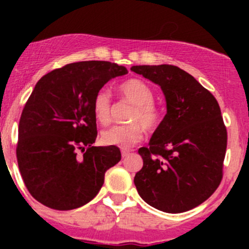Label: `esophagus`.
I'll use <instances>...</instances> for the list:
<instances>
[{
  "instance_id": "34e87169",
  "label": "esophagus",
  "mask_w": 249,
  "mask_h": 249,
  "mask_svg": "<svg viewBox=\"0 0 249 249\" xmlns=\"http://www.w3.org/2000/svg\"><path fill=\"white\" fill-rule=\"evenodd\" d=\"M129 154H131V150H127V149H123V150H122L123 158L127 157V155H129Z\"/></svg>"
}]
</instances>
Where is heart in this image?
Masks as SVG:
<instances>
[{
	"label": "heart",
	"mask_w": 249,
	"mask_h": 249,
	"mask_svg": "<svg viewBox=\"0 0 249 249\" xmlns=\"http://www.w3.org/2000/svg\"><path fill=\"white\" fill-rule=\"evenodd\" d=\"M119 92L124 99L134 105L130 114L129 125H114L102 132V141L108 145L119 148H129L143 139L144 129L154 130L160 123V113L154 101V92L148 84L142 80L132 78L119 85ZM110 94L101 89L92 100L94 115L101 124H107L110 119Z\"/></svg>",
	"instance_id": "heart-1"
}]
</instances>
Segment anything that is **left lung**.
Here are the masks:
<instances>
[{
  "label": "left lung",
  "instance_id": "1",
  "mask_svg": "<svg viewBox=\"0 0 249 249\" xmlns=\"http://www.w3.org/2000/svg\"><path fill=\"white\" fill-rule=\"evenodd\" d=\"M161 88L166 114L148 147L139 149L143 167L134 183L148 205L182 213L208 199L223 177L227 127L219 105L192 74L172 65L132 66Z\"/></svg>",
  "mask_w": 249,
  "mask_h": 249
}]
</instances>
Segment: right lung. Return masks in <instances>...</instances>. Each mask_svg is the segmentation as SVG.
Listing matches in <instances>:
<instances>
[{
	"instance_id": "obj_1",
	"label": "right lung",
	"mask_w": 249,
	"mask_h": 249,
	"mask_svg": "<svg viewBox=\"0 0 249 249\" xmlns=\"http://www.w3.org/2000/svg\"><path fill=\"white\" fill-rule=\"evenodd\" d=\"M126 73L108 61H80L37 82L20 117L17 147L20 173L37 201L69 211L100 192L105 173L122 154L115 145H92L97 136L92 100L108 80Z\"/></svg>"
}]
</instances>
